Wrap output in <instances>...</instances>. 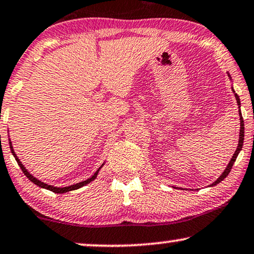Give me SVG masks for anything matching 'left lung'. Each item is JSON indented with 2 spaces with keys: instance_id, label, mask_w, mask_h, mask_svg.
I'll return each mask as SVG.
<instances>
[{
  "instance_id": "1",
  "label": "left lung",
  "mask_w": 254,
  "mask_h": 254,
  "mask_svg": "<svg viewBox=\"0 0 254 254\" xmlns=\"http://www.w3.org/2000/svg\"><path fill=\"white\" fill-rule=\"evenodd\" d=\"M229 77H230V74H229ZM230 78H231V77H230ZM232 91H233V88H232ZM233 93H235V91H233ZM235 97H236L237 104H238V107L240 108V99H239V97H238V94L235 93ZM239 115H240V131H239V142H238V147H237L235 154H233L232 159H231V161H230V162H229L228 167H226V169L223 171V174L218 177V179H217L216 182H213V183L211 184V187L216 186V184H218L219 182H222V181H223L224 179H225L226 176L229 175L230 171H231V169H232L233 163H235V161H236V159H237V156H238V154L240 153V150H242V148H243V143H244V129H245V128H244V120H243L242 112H240V110H239Z\"/></svg>"
}]
</instances>
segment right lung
Here are the masks:
<instances>
[{"label": "right lung", "mask_w": 254, "mask_h": 254, "mask_svg": "<svg viewBox=\"0 0 254 254\" xmlns=\"http://www.w3.org/2000/svg\"><path fill=\"white\" fill-rule=\"evenodd\" d=\"M9 144H10V150H11V153H12V155H14V157H15V160L17 161V163H18V166L21 167V169H22V171L23 173H24V175L28 177L29 180L31 181L32 183H35L36 186H38V187H41V188H44V189H48V190H50V191H52V192H55V193H64V192H67V191H72V190H77V189H79V188H81V187H84V186H86V184H88L90 182H92V181L93 180H95V177H97V175H98V173H99V170H100V168L103 167L101 166L100 168H99V169L95 171L94 173V175L92 176V177H90V179H87L86 181H83V182H80V183H77V184H73V186H70V187H64V188H57V187H52V186H49V184H47V183H43L42 181H39V180H37L36 179V177H34L31 175L30 173H29L28 170L25 169L24 168V166H23L22 164V162L21 161H19V159L17 156H16V154H15V151H14V149H12V146H11V142H9Z\"/></svg>", "instance_id": "add662e5"}]
</instances>
